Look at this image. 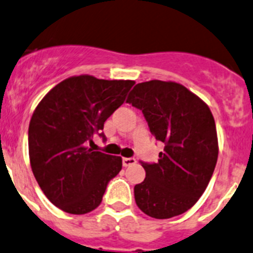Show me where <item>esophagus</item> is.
<instances>
[{"label": "esophagus", "mask_w": 253, "mask_h": 253, "mask_svg": "<svg viewBox=\"0 0 253 253\" xmlns=\"http://www.w3.org/2000/svg\"><path fill=\"white\" fill-rule=\"evenodd\" d=\"M134 163H136V159L134 158H124L122 159V164H124V167H129Z\"/></svg>", "instance_id": "34e87169"}]
</instances>
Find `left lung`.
I'll use <instances>...</instances> for the list:
<instances>
[{"mask_svg": "<svg viewBox=\"0 0 253 253\" xmlns=\"http://www.w3.org/2000/svg\"><path fill=\"white\" fill-rule=\"evenodd\" d=\"M142 110L149 131L164 143L157 163H144L146 178L134 185V200L144 214L169 219L189 210L205 192L219 144L209 106L174 82L139 83L127 101Z\"/></svg>", "mask_w": 253, "mask_h": 253, "instance_id": "obj_1", "label": "left lung"}]
</instances>
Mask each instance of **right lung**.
I'll return each mask as SVG.
<instances>
[{
	"label": "right lung",
	"instance_id": "add662e5",
	"mask_svg": "<svg viewBox=\"0 0 253 253\" xmlns=\"http://www.w3.org/2000/svg\"><path fill=\"white\" fill-rule=\"evenodd\" d=\"M132 80L79 75L63 80L42 99L28 128L29 161L45 197L65 212L83 215L101 204L122 158L92 151L95 134L124 104Z\"/></svg>",
	"mask_w": 253,
	"mask_h": 253
}]
</instances>
